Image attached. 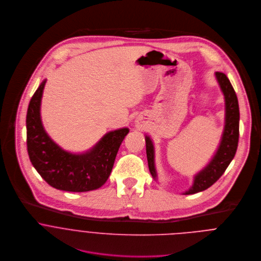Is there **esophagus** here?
I'll return each instance as SVG.
<instances>
[{"label": "esophagus", "mask_w": 261, "mask_h": 261, "mask_svg": "<svg viewBox=\"0 0 261 261\" xmlns=\"http://www.w3.org/2000/svg\"><path fill=\"white\" fill-rule=\"evenodd\" d=\"M137 123H138V125H140V123H141V122H139V120H137Z\"/></svg>", "instance_id": "esophagus-1"}]
</instances>
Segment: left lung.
Segmentation results:
<instances>
[{"mask_svg":"<svg viewBox=\"0 0 261 261\" xmlns=\"http://www.w3.org/2000/svg\"><path fill=\"white\" fill-rule=\"evenodd\" d=\"M216 79L224 94L225 98V125L222 134L220 145L214 154L211 161L198 173L193 177L191 187L183 192V194H193L207 189L212 186L226 171L227 167L233 160L239 140V104L234 88L224 73L216 72ZM146 151L148 165L151 175L155 180L158 179V174L155 166V148L149 136L146 135Z\"/></svg>","mask_w":261,"mask_h":261,"instance_id":"1","label":"left lung"}]
</instances>
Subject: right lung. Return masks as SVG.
Instances as JSON below:
<instances>
[{
  "label": "right lung",
  "mask_w": 261,
  "mask_h": 261,
  "mask_svg": "<svg viewBox=\"0 0 261 261\" xmlns=\"http://www.w3.org/2000/svg\"><path fill=\"white\" fill-rule=\"evenodd\" d=\"M46 79L32 96L27 110V151L40 176L53 187L72 192H85L101 187L111 173L118 149L128 134L122 127L105 134L84 153L74 154L62 149L45 132L40 105Z\"/></svg>",
  "instance_id": "right-lung-1"
}]
</instances>
